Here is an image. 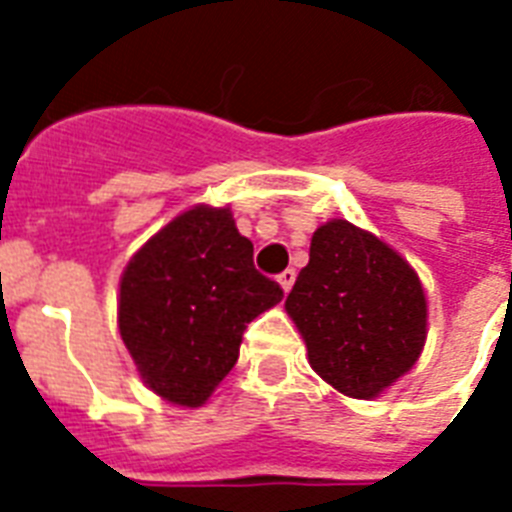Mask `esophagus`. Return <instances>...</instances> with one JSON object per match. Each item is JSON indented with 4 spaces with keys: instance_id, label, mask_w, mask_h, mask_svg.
Segmentation results:
<instances>
[{
    "instance_id": "1",
    "label": "esophagus",
    "mask_w": 512,
    "mask_h": 512,
    "mask_svg": "<svg viewBox=\"0 0 512 512\" xmlns=\"http://www.w3.org/2000/svg\"><path fill=\"white\" fill-rule=\"evenodd\" d=\"M295 279H297V273L292 271V268H287V271L279 276V287L284 289V292H289V289H292V284H295Z\"/></svg>"
}]
</instances>
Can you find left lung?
<instances>
[{
  "label": "left lung",
  "instance_id": "8db88e82",
  "mask_svg": "<svg viewBox=\"0 0 512 512\" xmlns=\"http://www.w3.org/2000/svg\"><path fill=\"white\" fill-rule=\"evenodd\" d=\"M289 319L321 380L350 398H377L420 358L428 297L412 265L374 233L327 220L289 292Z\"/></svg>",
  "mask_w": 512,
  "mask_h": 512
}]
</instances>
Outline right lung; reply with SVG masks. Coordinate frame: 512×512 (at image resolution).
<instances>
[{
	"label": "right lung",
	"instance_id": "obj_1",
	"mask_svg": "<svg viewBox=\"0 0 512 512\" xmlns=\"http://www.w3.org/2000/svg\"><path fill=\"white\" fill-rule=\"evenodd\" d=\"M231 207L196 204L130 257L119 281V335L148 390L196 409L239 358L252 319L281 303L255 271Z\"/></svg>",
	"mask_w": 512,
	"mask_h": 512
}]
</instances>
